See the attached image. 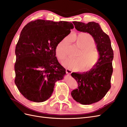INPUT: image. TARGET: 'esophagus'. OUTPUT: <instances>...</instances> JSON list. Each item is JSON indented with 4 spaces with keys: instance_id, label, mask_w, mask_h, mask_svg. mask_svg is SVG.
Instances as JSON below:
<instances>
[{
    "instance_id": "esophagus-1",
    "label": "esophagus",
    "mask_w": 127,
    "mask_h": 127,
    "mask_svg": "<svg viewBox=\"0 0 127 127\" xmlns=\"http://www.w3.org/2000/svg\"><path fill=\"white\" fill-rule=\"evenodd\" d=\"M66 73L70 74H71V73H72V71H71V70H70V69H66Z\"/></svg>"
}]
</instances>
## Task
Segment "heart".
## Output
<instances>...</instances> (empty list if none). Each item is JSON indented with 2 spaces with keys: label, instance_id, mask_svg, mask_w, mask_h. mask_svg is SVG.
Returning a JSON list of instances; mask_svg holds the SVG:
<instances>
[{
  "label": "heart",
  "instance_id": "heart-1",
  "mask_svg": "<svg viewBox=\"0 0 127 127\" xmlns=\"http://www.w3.org/2000/svg\"><path fill=\"white\" fill-rule=\"evenodd\" d=\"M71 39L75 42L81 51L76 59L66 58L62 62L63 66L75 71L82 69L84 72L93 69L100 62L101 53L95 47V41L92 36L87 32H82L73 35ZM68 43V38H65L56 45L55 54L58 60H62L66 56Z\"/></svg>",
  "mask_w": 127,
  "mask_h": 127
}]
</instances>
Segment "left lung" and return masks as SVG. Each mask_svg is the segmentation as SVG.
I'll use <instances>...</instances> for the list:
<instances>
[{
    "instance_id": "1",
    "label": "left lung",
    "mask_w": 127,
    "mask_h": 127,
    "mask_svg": "<svg viewBox=\"0 0 127 127\" xmlns=\"http://www.w3.org/2000/svg\"><path fill=\"white\" fill-rule=\"evenodd\" d=\"M72 22L77 31L88 32L92 36L101 53L100 62L93 69L71 74L78 84V88L71 92L73 99L82 105H90L101 100L111 87L113 50L108 35L103 32L98 23Z\"/></svg>"
}]
</instances>
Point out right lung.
I'll list each match as a JSON object with an SVG mask.
<instances>
[{
	"instance_id": "obj_1",
	"label": "right lung",
	"mask_w": 127,
	"mask_h": 127,
	"mask_svg": "<svg viewBox=\"0 0 127 127\" xmlns=\"http://www.w3.org/2000/svg\"><path fill=\"white\" fill-rule=\"evenodd\" d=\"M73 28L69 22L38 19L22 29L15 47L14 82L27 99L47 100L55 83L64 78L66 70L58 62L55 48Z\"/></svg>"
}]
</instances>
